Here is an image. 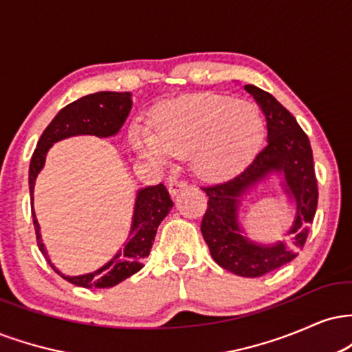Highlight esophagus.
<instances>
[{
    "label": "esophagus",
    "instance_id": "obj_1",
    "mask_svg": "<svg viewBox=\"0 0 352 352\" xmlns=\"http://www.w3.org/2000/svg\"><path fill=\"white\" fill-rule=\"evenodd\" d=\"M188 187V184L185 180H179V179H172L170 184H168V193L172 197H175L179 192H184L185 188Z\"/></svg>",
    "mask_w": 352,
    "mask_h": 352
}]
</instances>
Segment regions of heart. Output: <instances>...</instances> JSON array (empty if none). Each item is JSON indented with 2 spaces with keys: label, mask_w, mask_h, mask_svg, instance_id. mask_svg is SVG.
Wrapping results in <instances>:
<instances>
[{
  "label": "heart",
  "mask_w": 352,
  "mask_h": 352,
  "mask_svg": "<svg viewBox=\"0 0 352 352\" xmlns=\"http://www.w3.org/2000/svg\"><path fill=\"white\" fill-rule=\"evenodd\" d=\"M155 134L142 125L131 131L140 155L157 162L190 155L200 179L218 182L250 164L265 139L260 107L228 96L201 94L164 104L153 117Z\"/></svg>",
  "instance_id": "obj_1"
}]
</instances>
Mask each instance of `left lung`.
Segmentation results:
<instances>
[{
	"instance_id": "obj_1",
	"label": "left lung",
	"mask_w": 352,
	"mask_h": 352,
	"mask_svg": "<svg viewBox=\"0 0 352 352\" xmlns=\"http://www.w3.org/2000/svg\"><path fill=\"white\" fill-rule=\"evenodd\" d=\"M266 119V145L235 177L201 188L208 195L201 218V235L210 254L221 268L245 278H258L289 263L308 238L318 207L313 151L308 135L292 112L263 89L246 84ZM280 179V188L292 205L294 223L287 234L292 243L252 241L241 223V212L248 195L261 183Z\"/></svg>"
}]
</instances>
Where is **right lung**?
<instances>
[{"label": "right lung", "instance_id": "add662e5", "mask_svg": "<svg viewBox=\"0 0 352 352\" xmlns=\"http://www.w3.org/2000/svg\"><path fill=\"white\" fill-rule=\"evenodd\" d=\"M132 109V94L131 92H114L102 91L96 94L84 96L69 106L60 109L58 116L51 120L46 131L39 137L38 147L31 157L30 164V193L33 200L34 184L39 172L46 164V155L50 148L56 142L76 135H96L100 139L114 137L119 134L122 125L127 119ZM173 201L170 200L167 188L162 184L153 187H144L135 192L134 212H132L131 230L122 248H119L114 256L102 265L96 272L76 274L69 276L64 274L56 265L52 263L50 253L43 243L41 227L36 218L33 208V221L38 238V246L41 253L46 256L47 263L56 273L60 274L64 280L72 285L82 286V288H111L119 285L120 281L127 280L129 276L139 272L144 266V260L151 253V248L155 240L157 228L162 220L168 215Z\"/></svg>", "mask_w": 352, "mask_h": 352}]
</instances>
